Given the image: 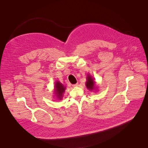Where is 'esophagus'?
<instances>
[{"label": "esophagus", "instance_id": "obj_1", "mask_svg": "<svg viewBox=\"0 0 148 148\" xmlns=\"http://www.w3.org/2000/svg\"><path fill=\"white\" fill-rule=\"evenodd\" d=\"M79 86V84L78 83H76V84H73V87H77Z\"/></svg>", "mask_w": 148, "mask_h": 148}]
</instances>
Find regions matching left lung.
Instances as JSON below:
<instances>
[{
	"label": "left lung",
	"instance_id": "obj_1",
	"mask_svg": "<svg viewBox=\"0 0 148 148\" xmlns=\"http://www.w3.org/2000/svg\"><path fill=\"white\" fill-rule=\"evenodd\" d=\"M87 82L86 83V87L88 88V89H90V90H93L95 87V82H94V80L92 78V77L90 75H88L87 77Z\"/></svg>",
	"mask_w": 148,
	"mask_h": 148
}]
</instances>
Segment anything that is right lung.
<instances>
[{"mask_svg": "<svg viewBox=\"0 0 148 148\" xmlns=\"http://www.w3.org/2000/svg\"><path fill=\"white\" fill-rule=\"evenodd\" d=\"M55 94H56V96L59 98V99H61L62 95H63V93L65 92V88L63 86V84H62L59 82H57L55 84Z\"/></svg>", "mask_w": 148, "mask_h": 148, "instance_id": "right-lung-1", "label": "right lung"}]
</instances>
